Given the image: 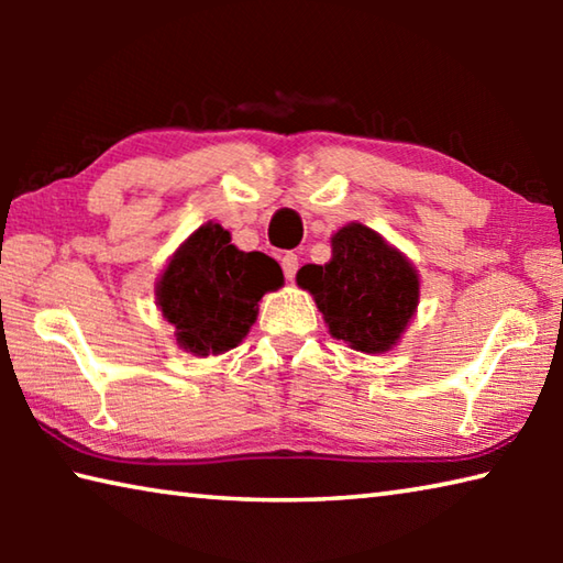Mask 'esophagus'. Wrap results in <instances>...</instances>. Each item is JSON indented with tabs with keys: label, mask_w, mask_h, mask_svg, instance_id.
<instances>
[{
	"label": "esophagus",
	"mask_w": 563,
	"mask_h": 563,
	"mask_svg": "<svg viewBox=\"0 0 563 563\" xmlns=\"http://www.w3.org/2000/svg\"><path fill=\"white\" fill-rule=\"evenodd\" d=\"M280 265H283V273H285V278L288 280H292L295 278V273H298V255L295 253H285L283 258H280Z\"/></svg>",
	"instance_id": "esophagus-1"
}]
</instances>
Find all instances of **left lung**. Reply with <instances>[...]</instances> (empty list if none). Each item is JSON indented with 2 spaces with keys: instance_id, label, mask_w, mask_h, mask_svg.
<instances>
[{
  "instance_id": "8db88e82",
  "label": "left lung",
  "mask_w": 563,
  "mask_h": 563,
  "mask_svg": "<svg viewBox=\"0 0 563 563\" xmlns=\"http://www.w3.org/2000/svg\"><path fill=\"white\" fill-rule=\"evenodd\" d=\"M332 258L295 275L316 300L330 335L367 355L402 340L419 305V273L373 228L352 221L330 238Z\"/></svg>"
}]
</instances>
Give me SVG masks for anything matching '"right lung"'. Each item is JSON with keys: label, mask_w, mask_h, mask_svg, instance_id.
<instances>
[{"label": "right lung", "mask_w": 563, "mask_h": 563, "mask_svg": "<svg viewBox=\"0 0 563 563\" xmlns=\"http://www.w3.org/2000/svg\"><path fill=\"white\" fill-rule=\"evenodd\" d=\"M283 283L278 263L258 251H238L231 233L208 221L168 258L156 305L180 350L196 357L223 355L251 332L263 295Z\"/></svg>", "instance_id": "right-lung-1"}]
</instances>
